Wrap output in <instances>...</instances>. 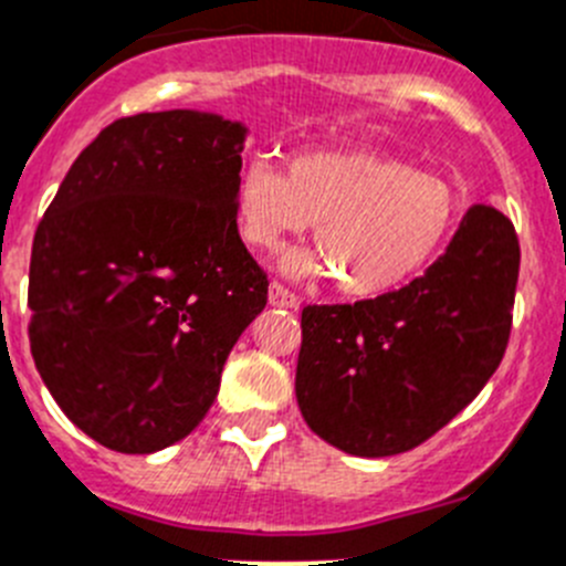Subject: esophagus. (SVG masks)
I'll use <instances>...</instances> for the list:
<instances>
[{"label": "esophagus", "mask_w": 566, "mask_h": 566, "mask_svg": "<svg viewBox=\"0 0 566 566\" xmlns=\"http://www.w3.org/2000/svg\"><path fill=\"white\" fill-rule=\"evenodd\" d=\"M268 301H271V307H284V310L298 307V295L290 293V290L279 282H271V287H268Z\"/></svg>", "instance_id": "1"}]
</instances>
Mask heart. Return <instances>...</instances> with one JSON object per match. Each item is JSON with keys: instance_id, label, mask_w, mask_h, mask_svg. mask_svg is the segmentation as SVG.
I'll list each match as a JSON object with an SVG mask.
<instances>
[{"instance_id": "obj_1", "label": "heart", "mask_w": 566, "mask_h": 566, "mask_svg": "<svg viewBox=\"0 0 566 566\" xmlns=\"http://www.w3.org/2000/svg\"><path fill=\"white\" fill-rule=\"evenodd\" d=\"M461 214L455 184L368 150L295 153L287 176L253 158L234 184V223L248 245L271 251L315 223L321 256L290 253L282 271L335 276L352 298H377L424 271Z\"/></svg>"}]
</instances>
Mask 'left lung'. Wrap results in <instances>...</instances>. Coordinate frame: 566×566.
Masks as SVG:
<instances>
[{
  "instance_id": "obj_1",
  "label": "left lung",
  "mask_w": 566,
  "mask_h": 566,
  "mask_svg": "<svg viewBox=\"0 0 566 566\" xmlns=\"http://www.w3.org/2000/svg\"><path fill=\"white\" fill-rule=\"evenodd\" d=\"M516 279L511 220L472 206L424 276L357 304L304 307L295 399L310 430L357 458L436 436L497 371Z\"/></svg>"
}]
</instances>
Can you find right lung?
Returning <instances> with one entry per match:
<instances>
[{"instance_id": "add662e5", "label": "right lung", "mask_w": 566, "mask_h": 566, "mask_svg": "<svg viewBox=\"0 0 566 566\" xmlns=\"http://www.w3.org/2000/svg\"><path fill=\"white\" fill-rule=\"evenodd\" d=\"M248 128L211 111L116 119L57 187L30 256V352L88 438L150 455L220 388L268 276L234 223Z\"/></svg>"}]
</instances>
